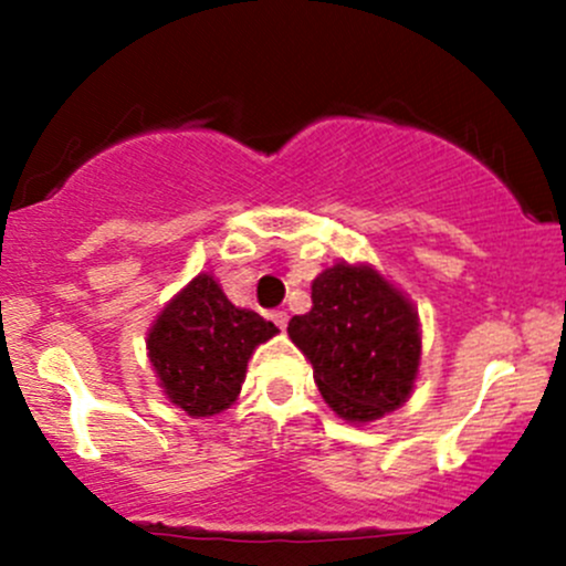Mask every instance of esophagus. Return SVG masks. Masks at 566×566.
<instances>
[{
	"label": "esophagus",
	"instance_id": "obj_1",
	"mask_svg": "<svg viewBox=\"0 0 566 566\" xmlns=\"http://www.w3.org/2000/svg\"><path fill=\"white\" fill-rule=\"evenodd\" d=\"M271 319L279 325V331H284V328H287L290 315H287V312H284V310H276V312H273V315H271Z\"/></svg>",
	"mask_w": 566,
	"mask_h": 566
}]
</instances>
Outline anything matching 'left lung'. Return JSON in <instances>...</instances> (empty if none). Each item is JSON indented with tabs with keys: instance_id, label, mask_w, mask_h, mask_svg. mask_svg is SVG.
I'll return each mask as SVG.
<instances>
[{
	"instance_id": "8db88e82",
	"label": "left lung",
	"mask_w": 566,
	"mask_h": 566,
	"mask_svg": "<svg viewBox=\"0 0 566 566\" xmlns=\"http://www.w3.org/2000/svg\"><path fill=\"white\" fill-rule=\"evenodd\" d=\"M287 334L310 358L317 389L339 419L367 424L413 391L419 315L373 265L325 268L312 282V310L290 319Z\"/></svg>"
}]
</instances>
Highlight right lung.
I'll return each mask as SVG.
<instances>
[{"label":"right lung","mask_w":566,"mask_h":566,"mask_svg":"<svg viewBox=\"0 0 566 566\" xmlns=\"http://www.w3.org/2000/svg\"><path fill=\"white\" fill-rule=\"evenodd\" d=\"M279 328L232 304L210 273H199L161 310L147 356L169 402L188 416H216L241 394L251 353Z\"/></svg>","instance_id":"right-lung-1"}]
</instances>
